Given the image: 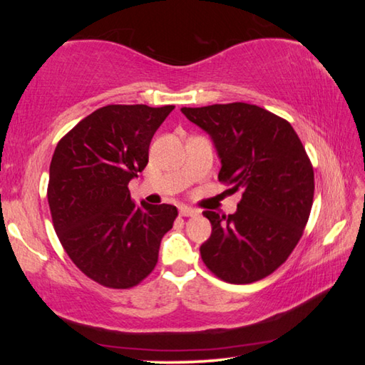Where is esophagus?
<instances>
[{"mask_svg": "<svg viewBox=\"0 0 365 365\" xmlns=\"http://www.w3.org/2000/svg\"><path fill=\"white\" fill-rule=\"evenodd\" d=\"M178 212H180V215H183V217H196L197 215L196 209H191L188 206H180L178 207Z\"/></svg>", "mask_w": 365, "mask_h": 365, "instance_id": "obj_1", "label": "esophagus"}]
</instances>
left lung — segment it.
I'll list each match as a JSON object with an SVG mask.
<instances>
[{
  "label": "left lung",
  "instance_id": "obj_1",
  "mask_svg": "<svg viewBox=\"0 0 365 365\" xmlns=\"http://www.w3.org/2000/svg\"><path fill=\"white\" fill-rule=\"evenodd\" d=\"M211 135L219 180L242 190L237 212L205 211L212 233L201 259L220 280L245 285L287 261L302 237L314 201V169L289 122L248 103L182 108Z\"/></svg>",
  "mask_w": 365,
  "mask_h": 365
}]
</instances>
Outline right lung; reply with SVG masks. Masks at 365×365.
<instances>
[{
  "label": "right lung",
  "instance_id": "add662e5",
  "mask_svg": "<svg viewBox=\"0 0 365 365\" xmlns=\"http://www.w3.org/2000/svg\"><path fill=\"white\" fill-rule=\"evenodd\" d=\"M174 108L109 104L80 120L54 150L48 182L54 230L72 262L103 287L127 289L145 280L178 215L170 205L137 206L128 190Z\"/></svg>",
  "mask_w": 365,
  "mask_h": 365
}]
</instances>
